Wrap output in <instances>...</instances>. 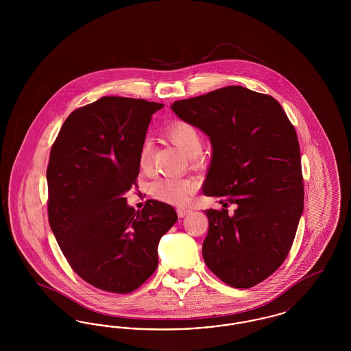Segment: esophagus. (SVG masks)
I'll use <instances>...</instances> for the list:
<instances>
[{
  "label": "esophagus",
  "mask_w": 351,
  "mask_h": 351,
  "mask_svg": "<svg viewBox=\"0 0 351 351\" xmlns=\"http://www.w3.org/2000/svg\"><path fill=\"white\" fill-rule=\"evenodd\" d=\"M192 210L191 209H186V208H179L178 210H176V213H178V216L179 218H183L186 216V215H189Z\"/></svg>",
  "instance_id": "34e87169"
}]
</instances>
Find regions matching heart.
<instances>
[{
	"mask_svg": "<svg viewBox=\"0 0 351 351\" xmlns=\"http://www.w3.org/2000/svg\"><path fill=\"white\" fill-rule=\"evenodd\" d=\"M165 136L188 156H195L201 151V138L199 130L184 121H175L165 129ZM152 150L146 141L141 146L138 165L145 173L151 171ZM197 189V182L189 178H158L150 185V195L156 200L168 204H183Z\"/></svg>",
	"mask_w": 351,
	"mask_h": 351,
	"instance_id": "1",
	"label": "heart"
}]
</instances>
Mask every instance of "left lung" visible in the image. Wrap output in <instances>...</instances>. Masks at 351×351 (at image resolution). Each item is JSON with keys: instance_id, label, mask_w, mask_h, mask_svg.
I'll list each match as a JSON object with an SVG mask.
<instances>
[{"instance_id": "obj_1", "label": "left lung", "mask_w": 351, "mask_h": 351, "mask_svg": "<svg viewBox=\"0 0 351 351\" xmlns=\"http://www.w3.org/2000/svg\"><path fill=\"white\" fill-rule=\"evenodd\" d=\"M172 110L206 134L213 146L204 195L208 209L202 256L234 288H251L283 265L304 209L298 134L274 97L232 85L175 101ZM229 203L237 206L234 214Z\"/></svg>"}]
</instances>
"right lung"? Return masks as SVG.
<instances>
[{
  "mask_svg": "<svg viewBox=\"0 0 351 351\" xmlns=\"http://www.w3.org/2000/svg\"><path fill=\"white\" fill-rule=\"evenodd\" d=\"M165 105L106 96L73 110L47 167L49 221L69 266L86 283L130 293L158 267V245L178 221L175 209L147 200L126 204L151 116Z\"/></svg>",
  "mask_w": 351,
  "mask_h": 351,
  "instance_id": "1",
  "label": "right lung"
}]
</instances>
